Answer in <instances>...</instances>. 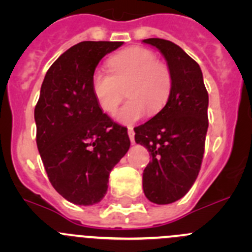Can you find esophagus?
<instances>
[{
  "label": "esophagus",
  "instance_id": "obj_1",
  "mask_svg": "<svg viewBox=\"0 0 252 252\" xmlns=\"http://www.w3.org/2000/svg\"><path fill=\"white\" fill-rule=\"evenodd\" d=\"M128 135H129V139H130V141L134 144V142H135V138H134L135 133H134L133 126H128Z\"/></svg>",
  "mask_w": 252,
  "mask_h": 252
}]
</instances>
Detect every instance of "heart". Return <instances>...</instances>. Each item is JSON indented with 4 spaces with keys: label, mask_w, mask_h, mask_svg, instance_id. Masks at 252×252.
I'll use <instances>...</instances> for the list:
<instances>
[{
    "label": "heart",
    "mask_w": 252,
    "mask_h": 252,
    "mask_svg": "<svg viewBox=\"0 0 252 252\" xmlns=\"http://www.w3.org/2000/svg\"><path fill=\"white\" fill-rule=\"evenodd\" d=\"M110 72L96 69L90 85L96 102L106 113H113L124 95L128 100L116 113L122 123H134L145 114H155L164 107L172 91V73L156 53L133 46L114 53L107 61Z\"/></svg>",
    "instance_id": "obj_1"
}]
</instances>
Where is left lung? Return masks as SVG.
Wrapping results in <instances>:
<instances>
[{
	"label": "left lung",
	"instance_id": "obj_1",
	"mask_svg": "<svg viewBox=\"0 0 252 252\" xmlns=\"http://www.w3.org/2000/svg\"><path fill=\"white\" fill-rule=\"evenodd\" d=\"M166 58L172 91L166 106L134 128L136 144L144 145L151 162L142 173L145 196L167 205L182 199L199 175L208 128V94L200 65L174 42L146 39Z\"/></svg>",
	"mask_w": 252,
	"mask_h": 252
}]
</instances>
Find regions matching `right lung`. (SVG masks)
I'll list each match as a JSON object with an SVG mask.
<instances>
[{
	"label": "right lung",
	"instance_id": "add662e5",
	"mask_svg": "<svg viewBox=\"0 0 252 252\" xmlns=\"http://www.w3.org/2000/svg\"><path fill=\"white\" fill-rule=\"evenodd\" d=\"M122 41H83L53 62L35 106L36 144L51 184L65 200L89 206L107 192L108 177L130 146L126 128L103 113L91 75Z\"/></svg>",
	"mask_w": 252,
	"mask_h": 252
}]
</instances>
